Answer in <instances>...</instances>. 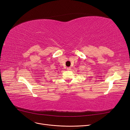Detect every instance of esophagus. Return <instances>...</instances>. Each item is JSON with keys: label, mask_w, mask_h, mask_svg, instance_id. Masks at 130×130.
<instances>
[{"label": "esophagus", "mask_w": 130, "mask_h": 130, "mask_svg": "<svg viewBox=\"0 0 130 130\" xmlns=\"http://www.w3.org/2000/svg\"><path fill=\"white\" fill-rule=\"evenodd\" d=\"M67 69L68 70H71V68H70V67H68Z\"/></svg>", "instance_id": "34e87169"}]
</instances>
